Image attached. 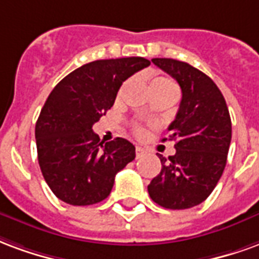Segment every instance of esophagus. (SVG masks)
I'll return each instance as SVG.
<instances>
[{
	"mask_svg": "<svg viewBox=\"0 0 259 259\" xmlns=\"http://www.w3.org/2000/svg\"><path fill=\"white\" fill-rule=\"evenodd\" d=\"M135 153H137V158H139V157H142L143 154H145V150H143L142 148H139V146H138V148L135 149Z\"/></svg>",
	"mask_w": 259,
	"mask_h": 259,
	"instance_id": "34e87169",
	"label": "esophagus"
}]
</instances>
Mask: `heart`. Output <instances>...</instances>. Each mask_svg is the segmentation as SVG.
<instances>
[{"label": "heart", "mask_w": 259, "mask_h": 259, "mask_svg": "<svg viewBox=\"0 0 259 259\" xmlns=\"http://www.w3.org/2000/svg\"><path fill=\"white\" fill-rule=\"evenodd\" d=\"M152 88H174L175 90V85L172 84V81H169L168 78H165V77H156L154 80L152 81V84H150V90ZM138 135H142L143 130L141 127H138L135 130Z\"/></svg>", "instance_id": "1"}]
</instances>
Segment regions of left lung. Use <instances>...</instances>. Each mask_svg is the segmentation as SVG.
Wrapping results in <instances>:
<instances>
[{"mask_svg":"<svg viewBox=\"0 0 259 259\" xmlns=\"http://www.w3.org/2000/svg\"><path fill=\"white\" fill-rule=\"evenodd\" d=\"M152 62L178 81L182 101L168 127L177 153L158 156L161 171L148 192L164 208H192L208 197L225 169L232 139L229 110L220 88L203 71L168 58Z\"/></svg>","mask_w":259,"mask_h":259,"instance_id":"1","label":"left lung"}]
</instances>
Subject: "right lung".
Returning <instances> with one entry per match:
<instances>
[{
  "label": "right lung",
  "instance_id": "right-lung-1",
  "mask_svg": "<svg viewBox=\"0 0 259 259\" xmlns=\"http://www.w3.org/2000/svg\"><path fill=\"white\" fill-rule=\"evenodd\" d=\"M150 62L141 56L95 60L55 87L35 124L38 164L54 194L71 205L105 200L114 177L135 158V146L116 138L101 142L92 125L113 106L128 77Z\"/></svg>",
  "mask_w": 259,
  "mask_h": 259
}]
</instances>
